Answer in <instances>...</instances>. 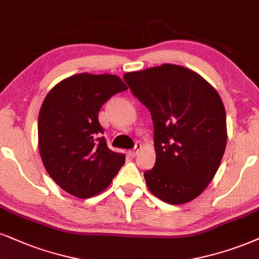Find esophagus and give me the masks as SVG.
<instances>
[{
    "label": "esophagus",
    "mask_w": 259,
    "mask_h": 259,
    "mask_svg": "<svg viewBox=\"0 0 259 259\" xmlns=\"http://www.w3.org/2000/svg\"><path fill=\"white\" fill-rule=\"evenodd\" d=\"M140 149H142V144H140V143H138V144L136 145V148H135V149L131 150V151H128V155L131 156V157H136V156L139 154Z\"/></svg>",
    "instance_id": "obj_1"
}]
</instances>
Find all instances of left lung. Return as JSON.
Wrapping results in <instances>:
<instances>
[{"label": "left lung", "mask_w": 259, "mask_h": 259, "mask_svg": "<svg viewBox=\"0 0 259 259\" xmlns=\"http://www.w3.org/2000/svg\"><path fill=\"white\" fill-rule=\"evenodd\" d=\"M154 122L155 167L144 178L168 204L191 202L215 177L227 144L226 110L218 91L198 73L163 63L123 75Z\"/></svg>", "instance_id": "1"}]
</instances>
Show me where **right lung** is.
I'll use <instances>...</instances> for the list:
<instances>
[{
	"instance_id": "right-lung-1",
	"label": "right lung",
	"mask_w": 259,
	"mask_h": 259,
	"mask_svg": "<svg viewBox=\"0 0 259 259\" xmlns=\"http://www.w3.org/2000/svg\"><path fill=\"white\" fill-rule=\"evenodd\" d=\"M127 90L117 75L80 73L54 86L38 116V146L48 174L67 193L90 198L109 186L124 155L107 146L101 107Z\"/></svg>"
}]
</instances>
